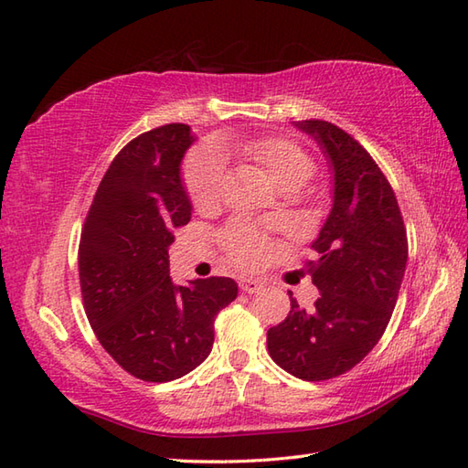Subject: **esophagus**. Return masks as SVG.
Masks as SVG:
<instances>
[{"instance_id": "obj_1", "label": "esophagus", "mask_w": 468, "mask_h": 468, "mask_svg": "<svg viewBox=\"0 0 468 468\" xmlns=\"http://www.w3.org/2000/svg\"><path fill=\"white\" fill-rule=\"evenodd\" d=\"M240 290L244 294H256L262 290V282H258L254 278H244L240 280Z\"/></svg>"}]
</instances>
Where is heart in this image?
<instances>
[{"label": "heart", "mask_w": 468, "mask_h": 468, "mask_svg": "<svg viewBox=\"0 0 468 468\" xmlns=\"http://www.w3.org/2000/svg\"><path fill=\"white\" fill-rule=\"evenodd\" d=\"M224 152H234L244 160L264 170L270 180L284 192H296L313 178L316 164L294 142L276 136H250L220 142ZM224 162L214 152H196L184 165V190L196 210H210L222 196ZM226 256L246 270L262 266L270 252L272 240L266 230L246 222H232L220 234Z\"/></svg>", "instance_id": "1"}]
</instances>
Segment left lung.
Segmentation results:
<instances>
[{
	"label": "left lung",
	"instance_id": "left-lung-1",
	"mask_svg": "<svg viewBox=\"0 0 468 468\" xmlns=\"http://www.w3.org/2000/svg\"><path fill=\"white\" fill-rule=\"evenodd\" d=\"M335 168V204L308 261L320 296L313 310L290 292V313L268 330L272 360L310 382L355 368L384 335L409 258L407 228L397 196L378 164L335 123L303 120Z\"/></svg>",
	"mask_w": 468,
	"mask_h": 468
}]
</instances>
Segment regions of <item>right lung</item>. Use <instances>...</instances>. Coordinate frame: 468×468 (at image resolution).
<instances>
[{
    "label": "right lung",
    "instance_id": "right-lung-1",
    "mask_svg": "<svg viewBox=\"0 0 468 468\" xmlns=\"http://www.w3.org/2000/svg\"><path fill=\"white\" fill-rule=\"evenodd\" d=\"M186 123L140 133L113 158L81 228L78 268L84 310L100 345L132 377L168 382L210 355L214 320L238 294L232 278L176 286L168 246L190 222L180 162Z\"/></svg>",
    "mask_w": 468,
    "mask_h": 468
}]
</instances>
